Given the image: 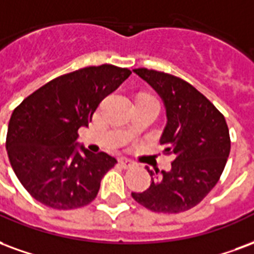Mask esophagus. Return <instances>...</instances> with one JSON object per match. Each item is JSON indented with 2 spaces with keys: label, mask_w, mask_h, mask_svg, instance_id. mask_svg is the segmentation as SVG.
<instances>
[{
  "label": "esophagus",
  "mask_w": 254,
  "mask_h": 254,
  "mask_svg": "<svg viewBox=\"0 0 254 254\" xmlns=\"http://www.w3.org/2000/svg\"><path fill=\"white\" fill-rule=\"evenodd\" d=\"M120 165H121L122 168H129V167H132L133 161L129 160V159H125V157H121L120 160H118Z\"/></svg>",
  "instance_id": "1"
}]
</instances>
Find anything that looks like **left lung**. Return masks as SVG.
Listing matches in <instances>:
<instances>
[{
    "instance_id": "left-lung-1",
    "label": "left lung",
    "mask_w": 254,
    "mask_h": 254,
    "mask_svg": "<svg viewBox=\"0 0 254 254\" xmlns=\"http://www.w3.org/2000/svg\"><path fill=\"white\" fill-rule=\"evenodd\" d=\"M133 72L155 90L165 108L160 142L174 156L170 171L146 170L149 189L133 199L156 213H180L202 200L221 178L230 153L226 121L194 86L174 75L146 68Z\"/></svg>"
}]
</instances>
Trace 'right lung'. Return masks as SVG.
Masks as SVG:
<instances>
[{"instance_id": "1", "label": "right lung", "mask_w": 254, "mask_h": 254, "mask_svg": "<svg viewBox=\"0 0 254 254\" xmlns=\"http://www.w3.org/2000/svg\"><path fill=\"white\" fill-rule=\"evenodd\" d=\"M132 74L112 64L84 67L55 78L14 109L6 151L24 189L48 207H82L95 199L117 160L78 142L102 99Z\"/></svg>"}]
</instances>
